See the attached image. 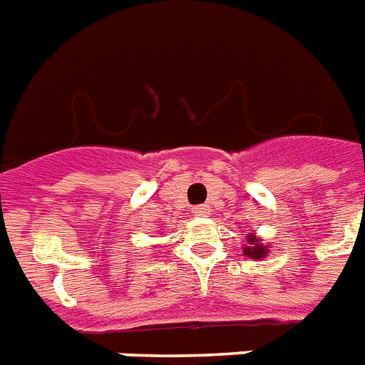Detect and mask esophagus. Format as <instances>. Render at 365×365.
<instances>
[{
	"label": "esophagus",
	"mask_w": 365,
	"mask_h": 365,
	"mask_svg": "<svg viewBox=\"0 0 365 365\" xmlns=\"http://www.w3.org/2000/svg\"><path fill=\"white\" fill-rule=\"evenodd\" d=\"M194 215L195 216H207L209 215V207H207V205H195Z\"/></svg>",
	"instance_id": "34e87169"
}]
</instances>
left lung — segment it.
I'll return each mask as SVG.
<instances>
[{
	"label": "left lung",
	"instance_id": "obj_1",
	"mask_svg": "<svg viewBox=\"0 0 365 365\" xmlns=\"http://www.w3.org/2000/svg\"><path fill=\"white\" fill-rule=\"evenodd\" d=\"M244 254L250 255V257H254V259L264 257V254H267V246L259 244L257 240L254 239V235H252V239H250V246L244 250Z\"/></svg>",
	"mask_w": 365,
	"mask_h": 365
}]
</instances>
